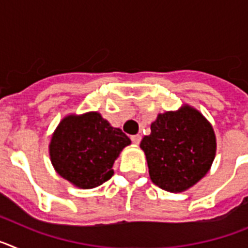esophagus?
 Masks as SVG:
<instances>
[{
    "mask_svg": "<svg viewBox=\"0 0 248 248\" xmlns=\"http://www.w3.org/2000/svg\"><path fill=\"white\" fill-rule=\"evenodd\" d=\"M140 140H141V135H139V134L133 135V137H131V141H133L134 144H139Z\"/></svg>",
    "mask_w": 248,
    "mask_h": 248,
    "instance_id": "esophagus-1",
    "label": "esophagus"
}]
</instances>
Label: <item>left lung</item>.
<instances>
[{"label": "left lung", "instance_id": "left-lung-1", "mask_svg": "<svg viewBox=\"0 0 248 248\" xmlns=\"http://www.w3.org/2000/svg\"><path fill=\"white\" fill-rule=\"evenodd\" d=\"M143 138L151 181L161 189L181 192L201 180L216 154V138L209 122L189 105L159 114Z\"/></svg>", "mask_w": 248, "mask_h": 248}]
</instances>
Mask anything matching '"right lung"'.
Instances as JSON below:
<instances>
[{
    "instance_id": "obj_1",
    "label": "right lung",
    "mask_w": 248,
    "mask_h": 248,
    "mask_svg": "<svg viewBox=\"0 0 248 248\" xmlns=\"http://www.w3.org/2000/svg\"><path fill=\"white\" fill-rule=\"evenodd\" d=\"M130 139L99 113L69 115L59 123L49 144L56 171L82 189L102 185L113 176V164Z\"/></svg>"
}]
</instances>
